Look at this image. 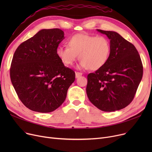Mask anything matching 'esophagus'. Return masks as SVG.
I'll return each mask as SVG.
<instances>
[{"label": "esophagus", "mask_w": 152, "mask_h": 152, "mask_svg": "<svg viewBox=\"0 0 152 152\" xmlns=\"http://www.w3.org/2000/svg\"><path fill=\"white\" fill-rule=\"evenodd\" d=\"M83 75V73H79V72H76V77L77 78L79 77V76H81Z\"/></svg>", "instance_id": "esophagus-1"}]
</instances>
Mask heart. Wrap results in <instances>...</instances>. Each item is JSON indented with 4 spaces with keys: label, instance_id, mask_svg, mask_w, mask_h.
<instances>
[{
    "label": "heart",
    "instance_id": "obj_1",
    "mask_svg": "<svg viewBox=\"0 0 152 152\" xmlns=\"http://www.w3.org/2000/svg\"><path fill=\"white\" fill-rule=\"evenodd\" d=\"M66 47L59 46L56 54L65 65H71L79 55V68L98 69L107 62L111 50L109 40L105 36L76 34L67 41Z\"/></svg>",
    "mask_w": 152,
    "mask_h": 152
}]
</instances>
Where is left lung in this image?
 Here are the masks:
<instances>
[{"instance_id": "obj_1", "label": "left lung", "mask_w": 152, "mask_h": 152, "mask_svg": "<svg viewBox=\"0 0 152 152\" xmlns=\"http://www.w3.org/2000/svg\"><path fill=\"white\" fill-rule=\"evenodd\" d=\"M110 40L105 65L87 75L86 92L90 102L103 111H115L129 105L143 76V65L135 46L114 31L97 29Z\"/></svg>"}]
</instances>
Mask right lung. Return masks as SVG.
<instances>
[{"label":"right lung","mask_w":152,"mask_h":152,"mask_svg":"<svg viewBox=\"0 0 152 152\" xmlns=\"http://www.w3.org/2000/svg\"><path fill=\"white\" fill-rule=\"evenodd\" d=\"M64 38L60 29H42L14 53L11 81L20 100L31 110L49 113L58 108L75 80V71L64 65L56 54Z\"/></svg>","instance_id":"1"}]
</instances>
